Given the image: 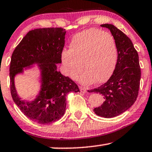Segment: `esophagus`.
Segmentation results:
<instances>
[{
  "label": "esophagus",
  "mask_w": 152,
  "mask_h": 152,
  "mask_svg": "<svg viewBox=\"0 0 152 152\" xmlns=\"http://www.w3.org/2000/svg\"><path fill=\"white\" fill-rule=\"evenodd\" d=\"M79 88H80V90L81 93H86V92H87V89H86V88L82 87V86H80Z\"/></svg>",
  "instance_id": "obj_1"
}]
</instances>
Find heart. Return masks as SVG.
I'll return each mask as SVG.
<instances>
[{
    "instance_id": "b5f03b06",
    "label": "heart",
    "mask_w": 152,
    "mask_h": 152,
    "mask_svg": "<svg viewBox=\"0 0 152 152\" xmlns=\"http://www.w3.org/2000/svg\"><path fill=\"white\" fill-rule=\"evenodd\" d=\"M116 41L111 34L98 28H90L76 34L69 45V50L62 51L61 59L64 72L78 81L88 85L95 81L102 83L108 80L116 62ZM82 65H81V64Z\"/></svg>"
}]
</instances>
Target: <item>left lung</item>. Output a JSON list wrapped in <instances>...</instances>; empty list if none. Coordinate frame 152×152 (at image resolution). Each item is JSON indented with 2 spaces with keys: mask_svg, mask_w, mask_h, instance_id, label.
<instances>
[{
  "mask_svg": "<svg viewBox=\"0 0 152 152\" xmlns=\"http://www.w3.org/2000/svg\"><path fill=\"white\" fill-rule=\"evenodd\" d=\"M101 26L110 30L116 41L117 62L107 83L90 91L102 95L104 102L93 109L97 116L113 118L121 114L135 103L139 92L141 69L139 56L131 40L113 24Z\"/></svg>",
  "mask_w": 152,
  "mask_h": 152,
  "instance_id": "left-lung-1",
  "label": "left lung"
}]
</instances>
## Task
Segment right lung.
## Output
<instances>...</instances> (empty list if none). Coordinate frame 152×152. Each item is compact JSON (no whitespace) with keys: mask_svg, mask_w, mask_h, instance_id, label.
Listing matches in <instances>:
<instances>
[{"mask_svg":"<svg viewBox=\"0 0 152 152\" xmlns=\"http://www.w3.org/2000/svg\"><path fill=\"white\" fill-rule=\"evenodd\" d=\"M65 34L62 28L30 31L15 48L11 57V95L23 114L38 124H48L59 120L66 110L67 94L80 92L76 83L57 71V64L62 62ZM34 64H38L42 70V89L34 101L25 102L17 95L14 76L22 72L23 68Z\"/></svg>","mask_w":152,"mask_h":152,"instance_id":"obj_1","label":"right lung"}]
</instances>
